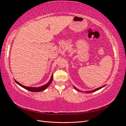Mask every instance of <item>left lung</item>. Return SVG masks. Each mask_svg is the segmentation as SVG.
<instances>
[{"instance_id":"1","label":"left lung","mask_w":126,"mask_h":126,"mask_svg":"<svg viewBox=\"0 0 126 126\" xmlns=\"http://www.w3.org/2000/svg\"><path fill=\"white\" fill-rule=\"evenodd\" d=\"M105 86H106V85H104V86H101V87H99V88H97V89H94V90H91V91H85V93H93V92H94V91H97V90H99V89H101L102 88L104 87ZM73 87H74V88H75L76 90H78V91H81V90H80L79 89H78V88H76L75 86H73Z\"/></svg>"}]
</instances>
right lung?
I'll list each match as a JSON object with an SVG mask.
<instances>
[{
  "label": "right lung",
  "instance_id": "right-lung-1",
  "mask_svg": "<svg viewBox=\"0 0 126 126\" xmlns=\"http://www.w3.org/2000/svg\"><path fill=\"white\" fill-rule=\"evenodd\" d=\"M14 80L16 82L17 84L18 85H19L20 87L24 88H25V89L27 90H29L30 91H32V92H39V91H43L44 90H45L49 86V85L50 84V83H51L52 81V79H53V75L52 74L51 75V77L50 78V80H49L46 84H45L43 86H40V87H27V86H24L22 85V84H21V83H20L19 82H18V81H17L16 80H15V79Z\"/></svg>",
  "mask_w": 126,
  "mask_h": 126
}]
</instances>
